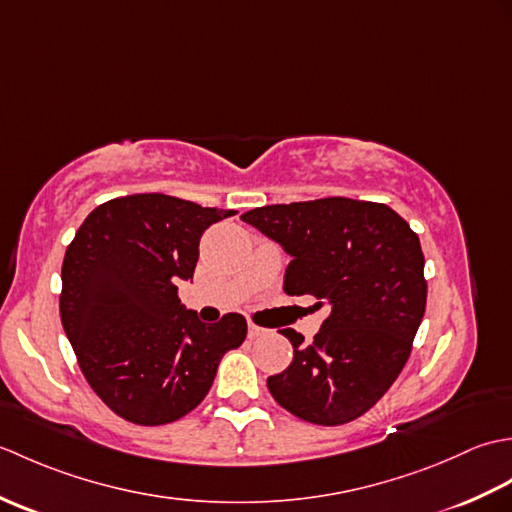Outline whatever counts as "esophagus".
Here are the masks:
<instances>
[{
	"label": "esophagus",
	"instance_id": "1",
	"mask_svg": "<svg viewBox=\"0 0 512 512\" xmlns=\"http://www.w3.org/2000/svg\"><path fill=\"white\" fill-rule=\"evenodd\" d=\"M262 334H266L264 328H259V325H255L253 321H248V336H250V339H257V336H262Z\"/></svg>",
	"mask_w": 512,
	"mask_h": 512
}]
</instances>
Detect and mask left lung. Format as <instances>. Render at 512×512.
Returning a JSON list of instances; mask_svg holds the SVG:
<instances>
[{"label":"left lung","mask_w":512,"mask_h":512,"mask_svg":"<svg viewBox=\"0 0 512 512\" xmlns=\"http://www.w3.org/2000/svg\"><path fill=\"white\" fill-rule=\"evenodd\" d=\"M242 220L292 257L286 295L330 308L310 345L281 330L295 356L268 378L270 394L292 416L325 427L363 416L402 372L424 317L418 235L387 204L350 198L262 206Z\"/></svg>","instance_id":"obj_1"}]
</instances>
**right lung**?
<instances>
[{
  "instance_id": "right-lung-1",
  "label": "right lung",
  "mask_w": 512,
  "mask_h": 512,
  "mask_svg": "<svg viewBox=\"0 0 512 512\" xmlns=\"http://www.w3.org/2000/svg\"><path fill=\"white\" fill-rule=\"evenodd\" d=\"M235 211L162 193L105 202L85 217L61 268V323L90 387L145 427L187 416L209 394L222 356L246 339L231 312L202 323L182 306L200 237Z\"/></svg>"
}]
</instances>
